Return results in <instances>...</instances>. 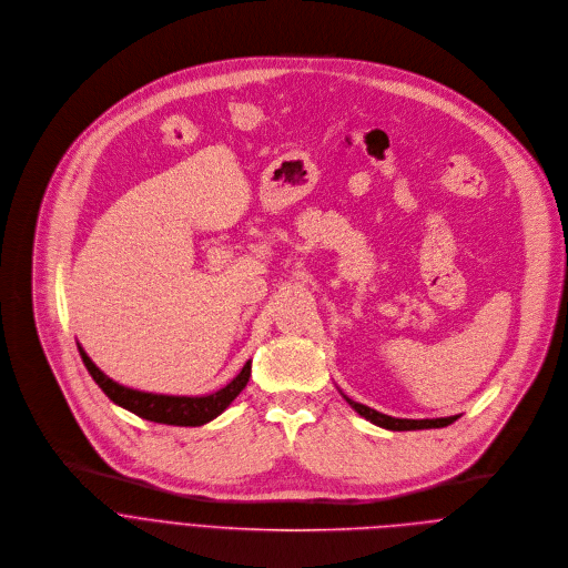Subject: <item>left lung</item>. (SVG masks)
<instances>
[{
  "label": "left lung",
  "mask_w": 568,
  "mask_h": 568,
  "mask_svg": "<svg viewBox=\"0 0 568 568\" xmlns=\"http://www.w3.org/2000/svg\"><path fill=\"white\" fill-rule=\"evenodd\" d=\"M347 403L361 414L365 416L367 420H372L374 425H381V427H387V429H396V432H405V429H427V427H445L449 423H455L459 416H445V418H420V420H414V418H394V416H387V414H381L367 405H361V403H354L352 398H347Z\"/></svg>",
  "instance_id": "8db88e82"
}]
</instances>
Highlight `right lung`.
<instances>
[{"mask_svg":"<svg viewBox=\"0 0 568 568\" xmlns=\"http://www.w3.org/2000/svg\"><path fill=\"white\" fill-rule=\"evenodd\" d=\"M82 363L87 367V372L91 374V378L98 383V387L109 396V400H113L116 405L134 412L136 416L145 418V420H154V423H165V425H183V427H196L203 425L207 420H212L214 416H219L225 407H229L240 392L246 387L248 378H251V363L244 365V369L240 372V376L225 385L223 389L210 394V396H199V398H187V396H159V394H145V392H136V389H128L119 383H113L111 378H106L93 363L91 358L82 352V347H78Z\"/></svg>","mask_w":568,"mask_h":568,"instance_id":"1","label":"right lung"}]
</instances>
